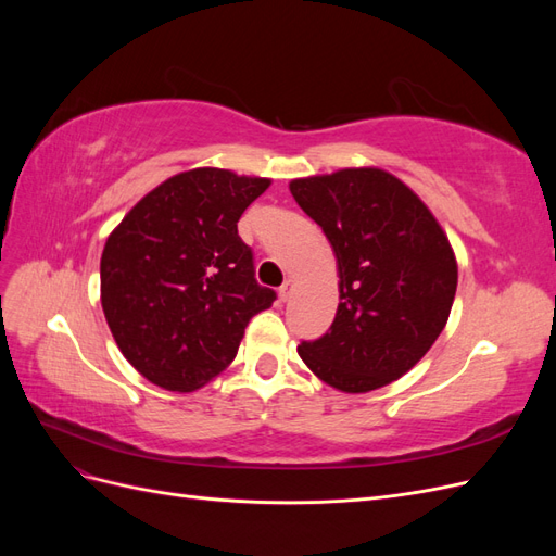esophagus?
<instances>
[{"label":"esophagus","instance_id":"esophagus-1","mask_svg":"<svg viewBox=\"0 0 556 556\" xmlns=\"http://www.w3.org/2000/svg\"><path fill=\"white\" fill-rule=\"evenodd\" d=\"M292 292H294V280H292V278H288V280H285V282L280 285L278 296H280V301H288V299L292 296Z\"/></svg>","mask_w":556,"mask_h":556}]
</instances>
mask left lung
<instances>
[{"label": "left lung", "mask_w": 556, "mask_h": 556, "mask_svg": "<svg viewBox=\"0 0 556 556\" xmlns=\"http://www.w3.org/2000/svg\"><path fill=\"white\" fill-rule=\"evenodd\" d=\"M290 192L323 227L339 268L331 329L296 348L329 387L380 390L406 376L447 325L457 257L429 206L380 166L294 178Z\"/></svg>", "instance_id": "8db88e82"}]
</instances>
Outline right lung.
I'll list each match as a JSON object with an SVG mask.
<instances>
[{
    "label": "right lung",
    "mask_w": 556,
    "mask_h": 556,
    "mask_svg": "<svg viewBox=\"0 0 556 556\" xmlns=\"http://www.w3.org/2000/svg\"><path fill=\"white\" fill-rule=\"evenodd\" d=\"M271 178L197 166L129 208L102 252V308L125 359L194 392L233 362L250 317L271 308L237 223Z\"/></svg>",
    "instance_id": "obj_1"
}]
</instances>
